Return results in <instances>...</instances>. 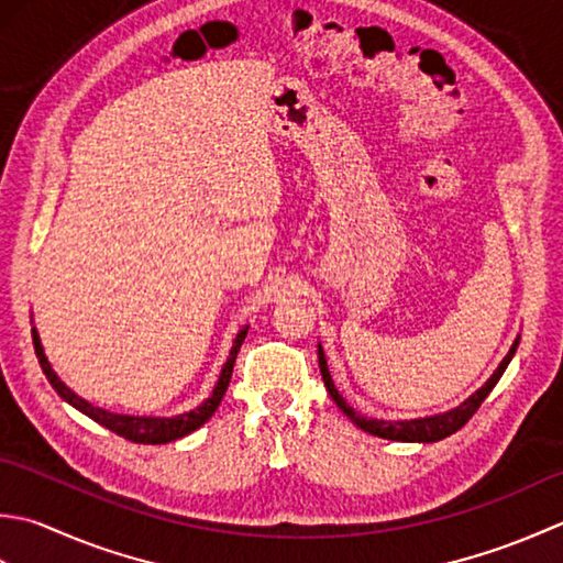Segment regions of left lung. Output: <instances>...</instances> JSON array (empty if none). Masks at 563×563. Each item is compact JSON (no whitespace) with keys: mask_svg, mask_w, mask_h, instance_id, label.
Listing matches in <instances>:
<instances>
[{"mask_svg":"<svg viewBox=\"0 0 563 563\" xmlns=\"http://www.w3.org/2000/svg\"><path fill=\"white\" fill-rule=\"evenodd\" d=\"M520 345V335L515 338V342L510 345L508 354L503 357V362L498 364V369L490 374L488 382L478 388V391H474L472 396H468L464 404H459L456 408L452 410H444V412H438V416H428V418H412V420H384V418H366V416H360V412H354L352 406H347V400L340 396V391L335 388V382H332L330 376V369H328V360H325V352H323V345L318 342V366H320V374H323V382H325V388L330 398L335 400L338 408L345 412V416L357 426L360 430L369 432V434H376V438H384V440H394V442H440L444 438H450V434H454L459 428L466 426V420L474 416V412L478 410V406L484 404L486 396L493 391V386L498 384V378L503 376V372L508 369L510 360L515 357V350H518Z\"/></svg>","mask_w":563,"mask_h":563,"instance_id":"8db88e82","label":"left lung"}]
</instances>
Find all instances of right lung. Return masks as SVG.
<instances>
[{
  "instance_id": "1",
  "label": "right lung",
  "mask_w": 563,
  "mask_h": 563,
  "mask_svg": "<svg viewBox=\"0 0 563 563\" xmlns=\"http://www.w3.org/2000/svg\"><path fill=\"white\" fill-rule=\"evenodd\" d=\"M247 328L245 325L243 330L238 332L235 340H233V347L231 352H228V360L223 364L221 374H218V382L213 386L211 396L203 400V404H199L194 410H187V412H179V416H169V418H157V416H123V412H111L107 408H99V406H91L89 400H85L82 396H77L70 386H67L60 376L55 374L53 364L48 362V357H45L43 352V345H41V335L36 325L31 328V335H33V347H36V357L41 362V369L45 374V378H48L51 386L57 391V396H60L63 400H67L73 408H77L79 412H85L87 418H91L95 422H99V426L109 428L111 432L121 434V438L131 440V442H137V444H167V442H175V440H181L187 438V434H191L194 430H199L206 420H209L216 408L221 406V400L225 396V388L228 384H231V376H233V364H235V357L240 352V345L245 342V335H247Z\"/></svg>"
}]
</instances>
